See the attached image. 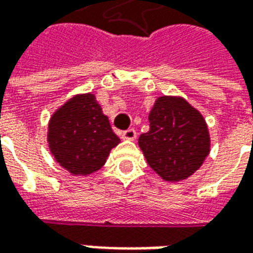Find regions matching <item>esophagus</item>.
I'll return each mask as SVG.
<instances>
[{"instance_id": "1", "label": "esophagus", "mask_w": 253, "mask_h": 253, "mask_svg": "<svg viewBox=\"0 0 253 253\" xmlns=\"http://www.w3.org/2000/svg\"><path fill=\"white\" fill-rule=\"evenodd\" d=\"M122 138H123V139H126V141H134V139L137 138V131H135L134 128H128V130H126V131H123Z\"/></svg>"}]
</instances>
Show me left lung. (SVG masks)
I'll return each instance as SVG.
<instances>
[{"instance_id": "obj_1", "label": "left lung", "mask_w": 253, "mask_h": 253, "mask_svg": "<svg viewBox=\"0 0 253 253\" xmlns=\"http://www.w3.org/2000/svg\"><path fill=\"white\" fill-rule=\"evenodd\" d=\"M149 123V131L138 139L149 167L167 181L194 175L210 153V134L201 112L183 97L161 96Z\"/></svg>"}]
</instances>
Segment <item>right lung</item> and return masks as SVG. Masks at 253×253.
<instances>
[{
	"label": "right lung",
	"mask_w": 253,
	"mask_h": 253,
	"mask_svg": "<svg viewBox=\"0 0 253 253\" xmlns=\"http://www.w3.org/2000/svg\"><path fill=\"white\" fill-rule=\"evenodd\" d=\"M47 141L58 164L76 176L99 170L121 142L92 93L76 94L52 114Z\"/></svg>",
	"instance_id": "obj_1"
}]
</instances>
